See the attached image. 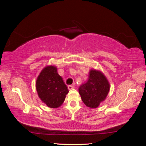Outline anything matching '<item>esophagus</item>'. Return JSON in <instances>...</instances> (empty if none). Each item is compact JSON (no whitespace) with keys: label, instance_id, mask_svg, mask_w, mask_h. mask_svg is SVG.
<instances>
[{"label":"esophagus","instance_id":"esophagus-1","mask_svg":"<svg viewBox=\"0 0 146 146\" xmlns=\"http://www.w3.org/2000/svg\"><path fill=\"white\" fill-rule=\"evenodd\" d=\"M68 90H70L74 89V86H71V85H69V86H68Z\"/></svg>","mask_w":146,"mask_h":146}]
</instances>
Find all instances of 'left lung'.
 I'll list each match as a JSON object with an SVG mask.
<instances>
[{"mask_svg":"<svg viewBox=\"0 0 146 146\" xmlns=\"http://www.w3.org/2000/svg\"><path fill=\"white\" fill-rule=\"evenodd\" d=\"M110 84L105 75L99 70L91 69L88 81L78 88L82 101L91 108L98 107L107 96Z\"/></svg>","mask_w":146,"mask_h":146,"instance_id":"1","label":"left lung"}]
</instances>
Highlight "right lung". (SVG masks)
I'll return each mask as SVG.
<instances>
[{
	"label": "right lung",
	"mask_w": 146,
	"mask_h": 146,
	"mask_svg": "<svg viewBox=\"0 0 146 146\" xmlns=\"http://www.w3.org/2000/svg\"><path fill=\"white\" fill-rule=\"evenodd\" d=\"M36 88L39 98L50 108H58L64 101L69 90L54 66H47L38 76Z\"/></svg>",
	"instance_id": "add662e5"
}]
</instances>
